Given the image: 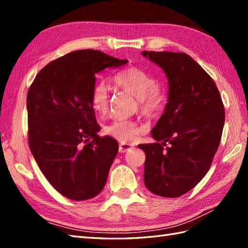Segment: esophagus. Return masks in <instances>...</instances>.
Masks as SVG:
<instances>
[{
    "label": "esophagus",
    "mask_w": 248,
    "mask_h": 248,
    "mask_svg": "<svg viewBox=\"0 0 248 248\" xmlns=\"http://www.w3.org/2000/svg\"><path fill=\"white\" fill-rule=\"evenodd\" d=\"M130 149H133V147L131 145H128V144H120L119 145V152H121V154H123V152H127Z\"/></svg>",
    "instance_id": "34e87169"
}]
</instances>
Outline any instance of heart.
I'll list each match as a JSON object with an SVG mask.
<instances>
[{"label": "heart", "instance_id": "b5f03b06", "mask_svg": "<svg viewBox=\"0 0 248 248\" xmlns=\"http://www.w3.org/2000/svg\"><path fill=\"white\" fill-rule=\"evenodd\" d=\"M113 82L119 88L139 99L140 113L147 118L159 116L166 104L165 93L157 86L155 78L136 67H129L116 73ZM93 108L100 115L107 114L109 104V93L107 84H94L91 93ZM104 132L124 144H131L143 132L134 120H115L104 127Z\"/></svg>", "mask_w": 248, "mask_h": 248}]
</instances>
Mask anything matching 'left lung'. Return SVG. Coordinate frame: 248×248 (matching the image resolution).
I'll return each instance as SVG.
<instances>
[{"instance_id":"obj_1","label":"left lung","mask_w":248,"mask_h":248,"mask_svg":"<svg viewBox=\"0 0 248 248\" xmlns=\"http://www.w3.org/2000/svg\"><path fill=\"white\" fill-rule=\"evenodd\" d=\"M168 80V102L151 135L144 182L151 193L179 197L196 186L212 164L222 138L225 109L212 78L186 53L143 51ZM167 143L170 146L166 147Z\"/></svg>"}]
</instances>
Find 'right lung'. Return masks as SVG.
Segmentation results:
<instances>
[{
  "label": "right lung",
  "instance_id": "obj_1",
  "mask_svg": "<svg viewBox=\"0 0 248 248\" xmlns=\"http://www.w3.org/2000/svg\"><path fill=\"white\" fill-rule=\"evenodd\" d=\"M98 50H78L50 62L28 92L29 145L46 180L72 200L102 191L118 143L99 136L91 93L96 73L127 64Z\"/></svg>",
  "mask_w": 248,
  "mask_h": 248
}]
</instances>
